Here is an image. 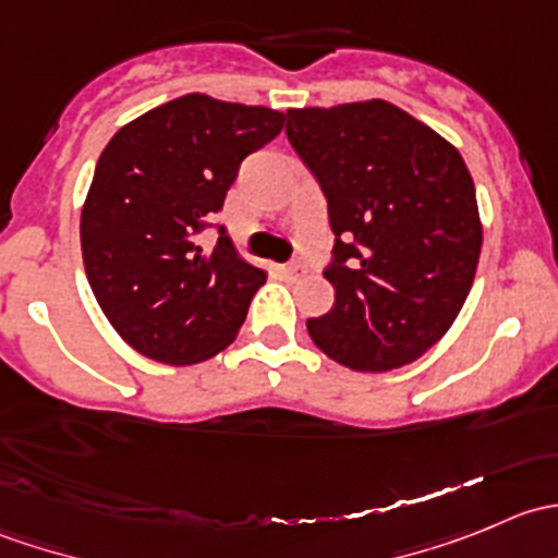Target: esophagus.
<instances>
[{"label": "esophagus", "instance_id": "1", "mask_svg": "<svg viewBox=\"0 0 558 558\" xmlns=\"http://www.w3.org/2000/svg\"><path fill=\"white\" fill-rule=\"evenodd\" d=\"M275 272H278L280 278H294V275H300V264H278Z\"/></svg>", "mask_w": 558, "mask_h": 558}]
</instances>
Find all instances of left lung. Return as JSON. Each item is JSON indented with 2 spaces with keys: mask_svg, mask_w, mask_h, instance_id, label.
Instances as JSON below:
<instances>
[{
  "mask_svg": "<svg viewBox=\"0 0 558 558\" xmlns=\"http://www.w3.org/2000/svg\"><path fill=\"white\" fill-rule=\"evenodd\" d=\"M286 134L329 202L324 278L335 305L313 342L356 373L424 356L475 280L483 227L459 150L384 99L286 112Z\"/></svg>",
  "mask_w": 558,
  "mask_h": 558,
  "instance_id": "8db88e82",
  "label": "left lung"
}]
</instances>
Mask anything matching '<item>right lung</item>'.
Wrapping results in <instances>:
<instances>
[{"label": "right lung", "mask_w": 558, "mask_h": 558, "mask_svg": "<svg viewBox=\"0 0 558 558\" xmlns=\"http://www.w3.org/2000/svg\"><path fill=\"white\" fill-rule=\"evenodd\" d=\"M283 121L262 105L185 94L112 134L81 213L83 267L137 353L185 367L232 345L267 272L234 251L223 227L210 253L196 234L223 207L245 156Z\"/></svg>", "instance_id": "right-lung-1"}]
</instances>
